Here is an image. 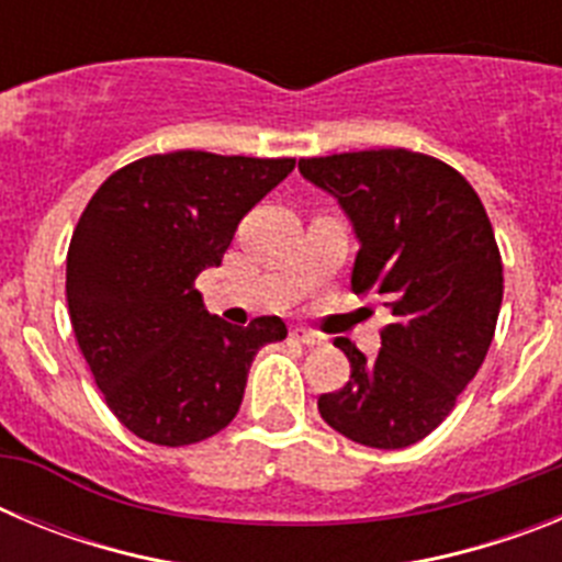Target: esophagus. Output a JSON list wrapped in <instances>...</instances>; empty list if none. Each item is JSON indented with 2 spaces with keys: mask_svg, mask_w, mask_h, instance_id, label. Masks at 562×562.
Wrapping results in <instances>:
<instances>
[{
  "mask_svg": "<svg viewBox=\"0 0 562 562\" xmlns=\"http://www.w3.org/2000/svg\"><path fill=\"white\" fill-rule=\"evenodd\" d=\"M290 335L295 337L297 342H304V346H312V349H315V346H324V342H326L324 335H317V331H312V329H304V326H295V329H292Z\"/></svg>",
  "mask_w": 562,
  "mask_h": 562,
  "instance_id": "1",
  "label": "esophagus"
}]
</instances>
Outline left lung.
<instances>
[{"label":"left lung","mask_w":562,"mask_h":562,"mask_svg":"<svg viewBox=\"0 0 562 562\" xmlns=\"http://www.w3.org/2000/svg\"><path fill=\"white\" fill-rule=\"evenodd\" d=\"M297 171L349 216L351 290L394 315L371 360L337 337L351 376L317 411L357 445L408 448L445 422L493 342L504 297L493 225L456 168L408 148L312 157Z\"/></svg>","instance_id":"obj_1"}]
</instances>
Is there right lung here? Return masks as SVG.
<instances>
[{"instance_id": "obj_1", "label": "right lung", "mask_w": 562, "mask_h": 562, "mask_svg": "<svg viewBox=\"0 0 562 562\" xmlns=\"http://www.w3.org/2000/svg\"><path fill=\"white\" fill-rule=\"evenodd\" d=\"M295 160L154 154L89 200L67 252L72 331L98 389L134 436L182 448L238 414L256 351L281 317L231 326L202 304L196 276L220 267L245 213Z\"/></svg>"}]
</instances>
